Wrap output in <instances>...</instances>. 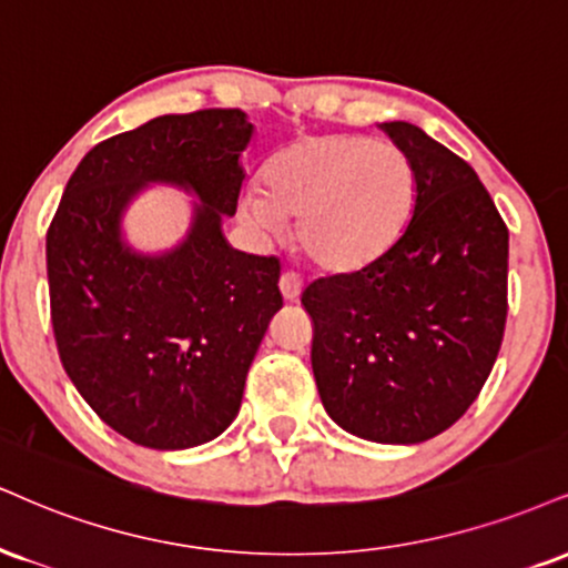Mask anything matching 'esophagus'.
<instances>
[{
    "label": "esophagus",
    "instance_id": "34e87169",
    "mask_svg": "<svg viewBox=\"0 0 568 568\" xmlns=\"http://www.w3.org/2000/svg\"><path fill=\"white\" fill-rule=\"evenodd\" d=\"M302 288L304 283L296 272H283V275H280V293H283L285 302H296V298L302 296Z\"/></svg>",
    "mask_w": 568,
    "mask_h": 568
}]
</instances>
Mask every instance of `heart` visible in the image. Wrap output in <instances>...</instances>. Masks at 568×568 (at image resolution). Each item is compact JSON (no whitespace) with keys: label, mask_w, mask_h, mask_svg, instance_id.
<instances>
[{"label":"heart","mask_w":568,"mask_h":568,"mask_svg":"<svg viewBox=\"0 0 568 568\" xmlns=\"http://www.w3.org/2000/svg\"><path fill=\"white\" fill-rule=\"evenodd\" d=\"M262 187L237 197L241 222L262 241L296 216V243L333 275L365 270L407 227L415 206L413 161L386 140L306 136L266 161Z\"/></svg>","instance_id":"obj_1"}]
</instances>
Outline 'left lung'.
<instances>
[{
	"mask_svg": "<svg viewBox=\"0 0 568 568\" xmlns=\"http://www.w3.org/2000/svg\"><path fill=\"white\" fill-rule=\"evenodd\" d=\"M381 129L413 161V216L365 270L314 280L312 371L325 413L378 444L447 432L479 396L508 314V227L460 155L407 121Z\"/></svg>",
	"mask_w": 568,
	"mask_h": 568,
	"instance_id": "left-lung-1",
	"label": "left lung"
}]
</instances>
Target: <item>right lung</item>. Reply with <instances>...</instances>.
Instances as JSON below:
<instances>
[{
  "label": "right lung",
  "mask_w": 568,
  "mask_h": 568,
  "mask_svg": "<svg viewBox=\"0 0 568 568\" xmlns=\"http://www.w3.org/2000/svg\"><path fill=\"white\" fill-rule=\"evenodd\" d=\"M251 136L237 108L159 115L115 134L81 159L47 232L60 362L100 420L142 447L216 439L283 306L277 258L243 254L222 232ZM150 183L196 197L189 235L159 255L123 235L125 209Z\"/></svg>",
  "instance_id": "1"
}]
</instances>
